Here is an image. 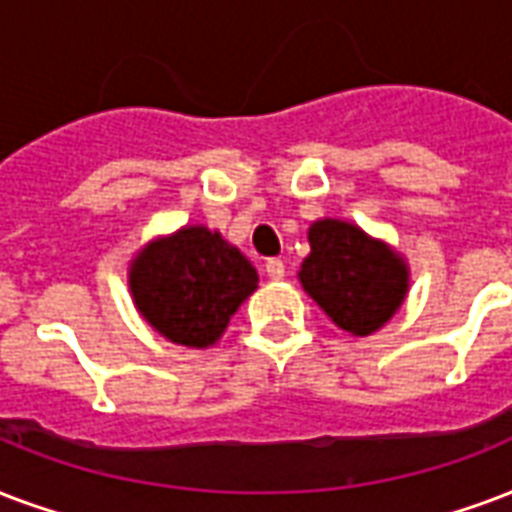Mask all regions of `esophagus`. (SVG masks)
Returning a JSON list of instances; mask_svg holds the SVG:
<instances>
[{
  "label": "esophagus",
  "mask_w": 512,
  "mask_h": 512,
  "mask_svg": "<svg viewBox=\"0 0 512 512\" xmlns=\"http://www.w3.org/2000/svg\"><path fill=\"white\" fill-rule=\"evenodd\" d=\"M265 273H268V279H284V263L273 257V260L265 263Z\"/></svg>",
  "instance_id": "obj_1"
}]
</instances>
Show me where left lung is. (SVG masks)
Returning a JSON list of instances; mask_svg holds the SVG:
<instances>
[{"mask_svg":"<svg viewBox=\"0 0 512 512\" xmlns=\"http://www.w3.org/2000/svg\"><path fill=\"white\" fill-rule=\"evenodd\" d=\"M308 244L298 282L333 325L365 338L400 311L411 290V268L395 247L335 217L311 222Z\"/></svg>","mask_w":512,"mask_h":512,"instance_id":"8db88e82","label":"left lung"}]
</instances>
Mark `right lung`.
Segmentation results:
<instances>
[{
    "label": "right lung",
    "mask_w": 512,
    "mask_h": 512,
    "mask_svg": "<svg viewBox=\"0 0 512 512\" xmlns=\"http://www.w3.org/2000/svg\"><path fill=\"white\" fill-rule=\"evenodd\" d=\"M128 290L155 333L187 349H209L257 290V271L220 230L182 225L131 257Z\"/></svg>",
    "instance_id": "add662e5"
}]
</instances>
